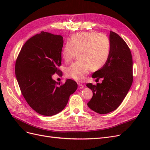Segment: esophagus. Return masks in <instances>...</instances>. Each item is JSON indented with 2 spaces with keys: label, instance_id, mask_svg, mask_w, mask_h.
I'll return each instance as SVG.
<instances>
[{
  "label": "esophagus",
  "instance_id": "1",
  "mask_svg": "<svg viewBox=\"0 0 150 150\" xmlns=\"http://www.w3.org/2000/svg\"><path fill=\"white\" fill-rule=\"evenodd\" d=\"M83 88H84V86L82 84L79 83L78 84V89H83Z\"/></svg>",
  "mask_w": 150,
  "mask_h": 150
}]
</instances>
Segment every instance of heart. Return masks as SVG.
<instances>
[{
	"instance_id": "b5f03b06",
	"label": "heart",
	"mask_w": 150,
	"mask_h": 150,
	"mask_svg": "<svg viewBox=\"0 0 150 150\" xmlns=\"http://www.w3.org/2000/svg\"><path fill=\"white\" fill-rule=\"evenodd\" d=\"M78 52L80 60L68 66L66 73L69 78L81 81L91 69L97 71L106 64L111 52L110 40L105 35L94 31L76 33L63 46L62 56L69 62Z\"/></svg>"
}]
</instances>
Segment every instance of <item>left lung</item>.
<instances>
[{
	"instance_id": "8db88e82",
	"label": "left lung",
	"mask_w": 150,
	"mask_h": 150,
	"mask_svg": "<svg viewBox=\"0 0 150 150\" xmlns=\"http://www.w3.org/2000/svg\"><path fill=\"white\" fill-rule=\"evenodd\" d=\"M111 52L105 64L94 72L92 78H103L102 83L86 86L92 90L93 97L88 106L99 114H107L119 107L133 83V59L125 40L110 31Z\"/></svg>"
}]
</instances>
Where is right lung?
<instances>
[{
    "label": "right lung",
    "mask_w": 150,
    "mask_h": 150,
    "mask_svg": "<svg viewBox=\"0 0 150 150\" xmlns=\"http://www.w3.org/2000/svg\"><path fill=\"white\" fill-rule=\"evenodd\" d=\"M63 38L42 31L28 39L16 62V76L25 101L39 114L51 116L63 110L70 95L78 88L73 80L64 84L52 79L54 74L62 75Z\"/></svg>",
    "instance_id": "add662e5"
}]
</instances>
